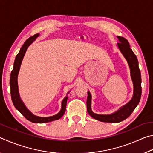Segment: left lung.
<instances>
[{"mask_svg": "<svg viewBox=\"0 0 153 153\" xmlns=\"http://www.w3.org/2000/svg\"><path fill=\"white\" fill-rule=\"evenodd\" d=\"M117 37L119 40V43L117 45V47L126 59L129 69H130L131 78L134 86V92L131 99L126 105L122 106L117 111L113 113L108 114V115H102V114H97L92 111L91 107L92 95L89 91H88L86 102L88 113L92 117L102 122L118 123L125 120L131 115L137 105H138L142 94L141 74L138 67V59L130 48L128 41L123 37H121V36H117Z\"/></svg>", "mask_w": 153, "mask_h": 153, "instance_id": "8db88e82", "label": "left lung"}]
</instances>
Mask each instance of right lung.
<instances>
[{
  "label": "right lung",
  "instance_id": "right-lung-1",
  "mask_svg": "<svg viewBox=\"0 0 153 153\" xmlns=\"http://www.w3.org/2000/svg\"><path fill=\"white\" fill-rule=\"evenodd\" d=\"M39 36V33H36V34L33 35L32 37L28 38V39L24 42V45L22 46V47L21 48L19 53L17 55L14 61L13 69V70L11 71V76H10V88H11V95L12 101L15 107L16 108V109L19 111L27 120H29L31 122L37 123H44L59 120V119L63 115L65 111L67 98H68V95L67 94H69V92H67V96L63 98V100H62L61 108L60 111H59L57 114H56V115L51 116V117H39V116L33 115V114L26 107V106L25 105L24 102L22 101L19 93V89H18V74H19L21 64H22L23 59H24L25 54L26 53L27 49L29 47L30 45H31V44H32L33 41H35V40Z\"/></svg>",
  "mask_w": 153,
  "mask_h": 153
}]
</instances>
